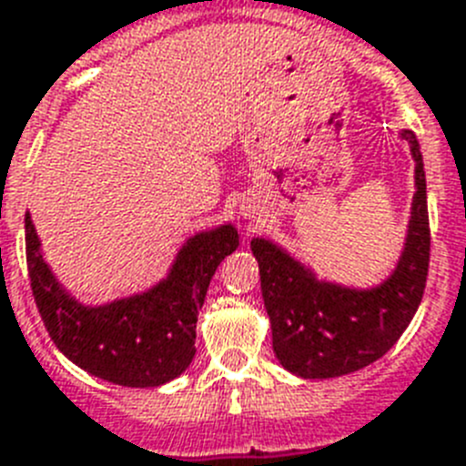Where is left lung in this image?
Masks as SVG:
<instances>
[{
    "mask_svg": "<svg viewBox=\"0 0 466 466\" xmlns=\"http://www.w3.org/2000/svg\"><path fill=\"white\" fill-rule=\"evenodd\" d=\"M416 160L409 234L395 271L369 290L318 280L267 238H253L274 353L301 379H334L383 358L416 316L430 269L427 183L416 134L404 129Z\"/></svg>",
    "mask_w": 466,
    "mask_h": 466,
    "instance_id": "left-lung-1",
    "label": "left lung"
}]
</instances>
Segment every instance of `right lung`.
Listing matches in <instances>:
<instances>
[{
	"label": "right lung",
	"instance_id": "1",
	"mask_svg": "<svg viewBox=\"0 0 466 466\" xmlns=\"http://www.w3.org/2000/svg\"><path fill=\"white\" fill-rule=\"evenodd\" d=\"M232 225L187 238L165 280L104 306H86L57 283L25 213V248L32 295L60 353L87 374L127 388H157L174 380L195 358L197 313L225 255L234 253Z\"/></svg>",
	"mask_w": 466,
	"mask_h": 466
}]
</instances>
